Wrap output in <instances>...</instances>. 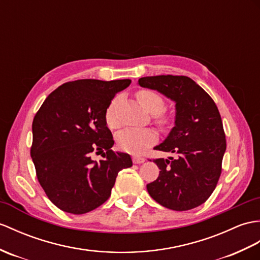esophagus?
<instances>
[{
  "label": "esophagus",
  "instance_id": "1",
  "mask_svg": "<svg viewBox=\"0 0 260 260\" xmlns=\"http://www.w3.org/2000/svg\"><path fill=\"white\" fill-rule=\"evenodd\" d=\"M133 161H134V164H143V162L145 161V158L138 157V156H134V157H133Z\"/></svg>",
  "mask_w": 260,
  "mask_h": 260
}]
</instances>
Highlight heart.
I'll return each mask as SVG.
<instances>
[{"instance_id": "b5f03b06", "label": "heart", "mask_w": 260, "mask_h": 260, "mask_svg": "<svg viewBox=\"0 0 260 260\" xmlns=\"http://www.w3.org/2000/svg\"><path fill=\"white\" fill-rule=\"evenodd\" d=\"M136 98L145 110L150 114H155V117L159 124H165L167 122V118L160 115V112L164 110L165 103L158 93L150 89H141L137 92ZM116 102L117 99H114L105 112V122L110 128H116L118 126L115 113H114ZM156 138H157V136L152 129L126 128L118 133L116 136V142L118 147L125 150V152L131 154H141L149 145H152L156 141Z\"/></svg>"}]
</instances>
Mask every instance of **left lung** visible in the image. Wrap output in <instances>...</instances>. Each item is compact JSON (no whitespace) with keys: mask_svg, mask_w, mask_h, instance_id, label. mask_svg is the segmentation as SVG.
Returning a JSON list of instances; mask_svg holds the SVG:
<instances>
[{"mask_svg":"<svg viewBox=\"0 0 260 260\" xmlns=\"http://www.w3.org/2000/svg\"><path fill=\"white\" fill-rule=\"evenodd\" d=\"M175 103V125L154 148L176 156L154 159L158 177L147 184L154 201L173 210H189L212 195L226 150L222 122L213 99L187 76L158 75L138 80Z\"/></svg>","mask_w":260,"mask_h":260,"instance_id":"obj_1","label":"left lung"}]
</instances>
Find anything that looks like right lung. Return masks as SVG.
Listing matches in <instances>:
<instances>
[{
	"instance_id": "right-lung-1",
	"label": "right lung",
	"mask_w": 260,
	"mask_h": 260,
	"mask_svg": "<svg viewBox=\"0 0 260 260\" xmlns=\"http://www.w3.org/2000/svg\"><path fill=\"white\" fill-rule=\"evenodd\" d=\"M131 80H78L47 96L33 119L31 157L48 199L63 212L81 215L104 204L131 156L113 152L105 112ZM104 160L91 159L104 151Z\"/></svg>"
}]
</instances>
